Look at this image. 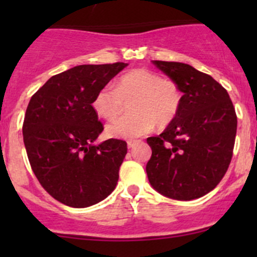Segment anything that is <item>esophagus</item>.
Listing matches in <instances>:
<instances>
[{"label": "esophagus", "instance_id": "34e87169", "mask_svg": "<svg viewBox=\"0 0 257 257\" xmlns=\"http://www.w3.org/2000/svg\"><path fill=\"white\" fill-rule=\"evenodd\" d=\"M126 144H128L129 149H132V148H134L137 144H138V142H137V141H128V142H126Z\"/></svg>", "mask_w": 257, "mask_h": 257}]
</instances>
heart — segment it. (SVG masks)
Instances as JSON below:
<instances>
[{"label":"heart","instance_id":"heart-1","mask_svg":"<svg viewBox=\"0 0 257 257\" xmlns=\"http://www.w3.org/2000/svg\"><path fill=\"white\" fill-rule=\"evenodd\" d=\"M131 100V114L114 119L105 126L110 138L133 139L158 126L174 120L180 108L181 93L177 83L162 78L145 68L126 72L114 84L105 85L97 92L92 102L93 110L100 118L112 119L121 110V102Z\"/></svg>","mask_w":257,"mask_h":257}]
</instances>
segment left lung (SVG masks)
<instances>
[{
	"label": "left lung",
	"mask_w": 257,
	"mask_h": 257,
	"mask_svg": "<svg viewBox=\"0 0 257 257\" xmlns=\"http://www.w3.org/2000/svg\"><path fill=\"white\" fill-rule=\"evenodd\" d=\"M183 93L177 116L150 137L149 183L174 200H194L211 191L229 168L237 118L226 89L211 76L179 62L153 61Z\"/></svg>",
	"instance_id": "8db88e82"
}]
</instances>
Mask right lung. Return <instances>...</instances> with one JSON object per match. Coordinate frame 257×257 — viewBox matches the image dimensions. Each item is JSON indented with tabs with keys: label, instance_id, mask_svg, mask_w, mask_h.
Here are the masks:
<instances>
[{
	"label": "right lung",
	"instance_id": "add662e5",
	"mask_svg": "<svg viewBox=\"0 0 257 257\" xmlns=\"http://www.w3.org/2000/svg\"><path fill=\"white\" fill-rule=\"evenodd\" d=\"M126 66L73 67L51 77L28 103L22 132L31 168L49 195L64 205L88 208L115 189L126 143H94L103 124L92 102Z\"/></svg>",
	"mask_w": 257,
	"mask_h": 257
}]
</instances>
